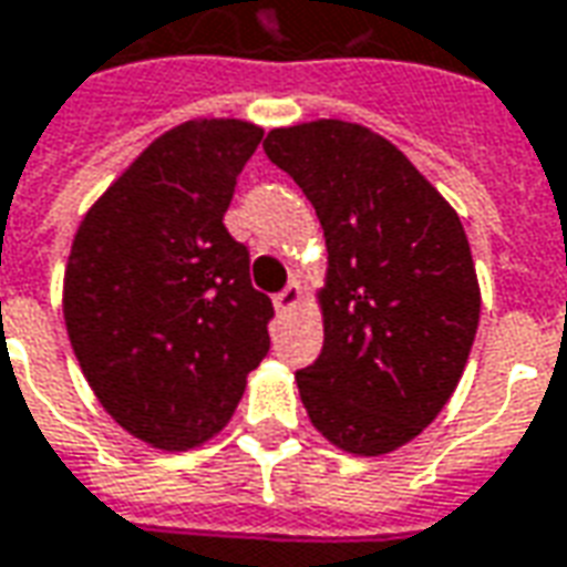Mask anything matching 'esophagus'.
Masks as SVG:
<instances>
[{"mask_svg":"<svg viewBox=\"0 0 567 567\" xmlns=\"http://www.w3.org/2000/svg\"><path fill=\"white\" fill-rule=\"evenodd\" d=\"M299 302H302V287H299L296 280H292V284H290V287H287V290L277 292V296H275L277 315H287V311H292V308L299 306Z\"/></svg>","mask_w":567,"mask_h":567,"instance_id":"34e87169","label":"esophagus"}]
</instances>
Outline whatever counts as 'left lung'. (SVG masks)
I'll return each mask as SVG.
<instances>
[{
	"instance_id": "8db88e82",
	"label": "left lung",
	"mask_w": 567,
	"mask_h": 567,
	"mask_svg": "<svg viewBox=\"0 0 567 567\" xmlns=\"http://www.w3.org/2000/svg\"><path fill=\"white\" fill-rule=\"evenodd\" d=\"M268 159L302 187L327 237L323 349L296 370L323 439L380 456L454 395L482 292L460 216L395 144L358 123L271 128Z\"/></svg>"
}]
</instances>
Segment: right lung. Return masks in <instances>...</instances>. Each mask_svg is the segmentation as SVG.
<instances>
[{
  "label": "right lung",
  "instance_id": "right-lung-1",
  "mask_svg": "<svg viewBox=\"0 0 567 567\" xmlns=\"http://www.w3.org/2000/svg\"><path fill=\"white\" fill-rule=\"evenodd\" d=\"M261 128L190 120L144 151L85 213L64 321L97 401L135 439L187 451L231 420L271 349V299L225 228Z\"/></svg>",
  "mask_w": 567,
  "mask_h": 567
}]
</instances>
